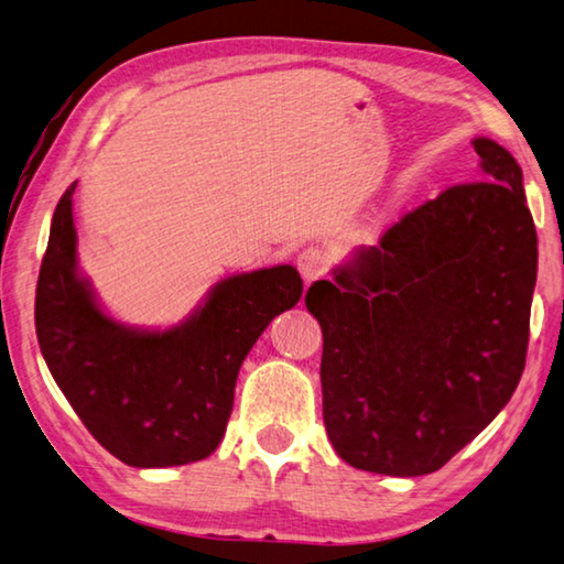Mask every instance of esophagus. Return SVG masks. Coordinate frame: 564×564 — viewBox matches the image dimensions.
Wrapping results in <instances>:
<instances>
[{
    "label": "esophagus",
    "instance_id": "esophagus-1",
    "mask_svg": "<svg viewBox=\"0 0 564 564\" xmlns=\"http://www.w3.org/2000/svg\"><path fill=\"white\" fill-rule=\"evenodd\" d=\"M327 253L323 249H305L299 253V271L305 281H315L327 271Z\"/></svg>",
    "mask_w": 564,
    "mask_h": 564
}]
</instances>
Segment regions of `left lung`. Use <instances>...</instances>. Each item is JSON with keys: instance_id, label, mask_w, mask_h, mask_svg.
I'll use <instances>...</instances> for the list:
<instances>
[{"instance_id": "left-lung-1", "label": "left lung", "mask_w": 564, "mask_h": 564, "mask_svg": "<svg viewBox=\"0 0 564 564\" xmlns=\"http://www.w3.org/2000/svg\"><path fill=\"white\" fill-rule=\"evenodd\" d=\"M484 180L406 212L305 293L323 327V422L337 456L424 476L484 432L525 370L538 234L523 172L476 138Z\"/></svg>"}]
</instances>
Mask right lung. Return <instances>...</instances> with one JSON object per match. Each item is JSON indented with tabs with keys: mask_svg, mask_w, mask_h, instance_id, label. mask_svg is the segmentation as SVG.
I'll use <instances>...</instances> for the list:
<instances>
[{
	"mask_svg": "<svg viewBox=\"0 0 564 564\" xmlns=\"http://www.w3.org/2000/svg\"><path fill=\"white\" fill-rule=\"evenodd\" d=\"M76 182L58 199L36 283V337L61 392L96 442L135 468L182 466L219 446L239 367L275 315L301 301L293 265L214 285L165 333L126 327L98 308L76 269Z\"/></svg>",
	"mask_w": 564,
	"mask_h": 564,
	"instance_id": "right-lung-1",
	"label": "right lung"
}]
</instances>
